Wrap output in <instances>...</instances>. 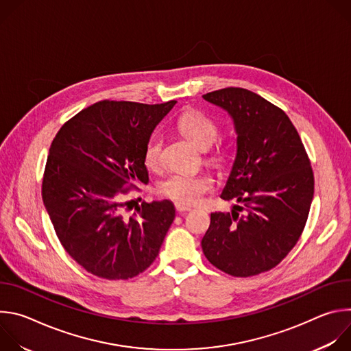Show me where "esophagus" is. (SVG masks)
<instances>
[{
	"label": "esophagus",
	"mask_w": 351,
	"mask_h": 351,
	"mask_svg": "<svg viewBox=\"0 0 351 351\" xmlns=\"http://www.w3.org/2000/svg\"><path fill=\"white\" fill-rule=\"evenodd\" d=\"M175 208H176V211H178L179 214H183V213H189V211H191V208H190V207H187V206H182V204H175Z\"/></svg>",
	"instance_id": "1"
}]
</instances>
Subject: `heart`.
<instances>
[{
    "label": "heart",
    "instance_id": "b5f03b06",
    "mask_svg": "<svg viewBox=\"0 0 351 351\" xmlns=\"http://www.w3.org/2000/svg\"><path fill=\"white\" fill-rule=\"evenodd\" d=\"M180 130L202 149L208 148L218 136L217 123L207 115L198 111L184 112L179 118ZM162 136L154 133L149 136L144 147V164L148 168H158L161 165ZM214 180L207 173H171L167 176L158 190L176 204L194 206L202 202L203 197L211 191Z\"/></svg>",
    "mask_w": 351,
    "mask_h": 351
}]
</instances>
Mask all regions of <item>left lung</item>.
<instances>
[{"label":"left lung","mask_w":351,"mask_h":351,"mask_svg":"<svg viewBox=\"0 0 351 351\" xmlns=\"http://www.w3.org/2000/svg\"><path fill=\"white\" fill-rule=\"evenodd\" d=\"M203 98L233 119L236 158L221 198L241 204L211 214L203 253L228 275L254 276L276 267L302 236L314 197L313 168L289 117L261 95L226 87Z\"/></svg>","instance_id":"left-lung-1"}]
</instances>
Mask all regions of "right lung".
Segmentation results:
<instances>
[{"label":"right lung","instance_id":"obj_1","mask_svg":"<svg viewBox=\"0 0 351 351\" xmlns=\"http://www.w3.org/2000/svg\"><path fill=\"white\" fill-rule=\"evenodd\" d=\"M176 101L95 103L60 129L47 158L43 202L65 252L87 272L130 279L157 258L175 219L169 199L141 203L123 215L121 202L147 183L144 147Z\"/></svg>","mask_w":351,"mask_h":351}]
</instances>
